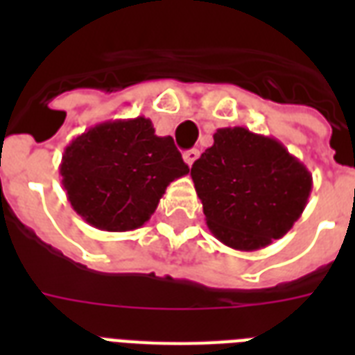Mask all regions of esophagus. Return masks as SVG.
Here are the masks:
<instances>
[{
  "mask_svg": "<svg viewBox=\"0 0 355 355\" xmlns=\"http://www.w3.org/2000/svg\"><path fill=\"white\" fill-rule=\"evenodd\" d=\"M199 150L197 149H189V150H186V153H184V162H186V164H188V166H193V162L197 160V158H199Z\"/></svg>",
  "mask_w": 355,
  "mask_h": 355,
  "instance_id": "obj_1",
  "label": "esophagus"
}]
</instances>
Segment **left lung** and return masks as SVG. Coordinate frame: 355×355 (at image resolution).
<instances>
[{
    "instance_id": "obj_1",
    "label": "left lung",
    "mask_w": 355,
    "mask_h": 355,
    "mask_svg": "<svg viewBox=\"0 0 355 355\" xmlns=\"http://www.w3.org/2000/svg\"><path fill=\"white\" fill-rule=\"evenodd\" d=\"M191 178L210 232L245 252L286 236L313 186L311 173L284 144L245 127L217 128Z\"/></svg>"
}]
</instances>
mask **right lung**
Returning <instances> with one entry per match:
<instances>
[{"label": "right lung", "instance_id": "1", "mask_svg": "<svg viewBox=\"0 0 355 355\" xmlns=\"http://www.w3.org/2000/svg\"><path fill=\"white\" fill-rule=\"evenodd\" d=\"M60 177L71 208L105 232L144 227L173 180L189 167L171 136H156L144 116L110 119L71 139Z\"/></svg>", "mask_w": 355, "mask_h": 355}]
</instances>
